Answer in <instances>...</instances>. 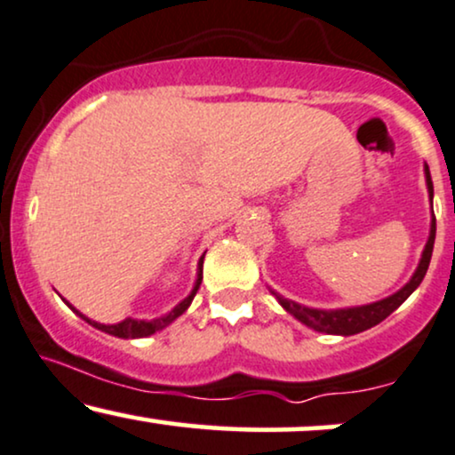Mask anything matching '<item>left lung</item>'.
Instances as JSON below:
<instances>
[{"label":"left lung","mask_w":455,"mask_h":455,"mask_svg":"<svg viewBox=\"0 0 455 455\" xmlns=\"http://www.w3.org/2000/svg\"><path fill=\"white\" fill-rule=\"evenodd\" d=\"M426 182H428V193L432 199V178H430V169L426 165ZM435 235H436V218H432L430 224V237L428 243H426L424 254H421L419 267L418 271L413 273L411 282L407 286L398 290L396 294L387 297L384 300H377V303L371 305H363V307H349V309H335V311H324V309H311V307H303V305L294 303V300H288L275 294L277 300L282 303V307L290 311L299 322L307 324L315 331L326 332V335H355V332H363L366 328L379 324L381 320H386L392 311H396L401 305L411 297V292L419 286L421 280H424L426 271H428L430 259H432V248H435Z\"/></svg>","instance_id":"8db88e82"}]
</instances>
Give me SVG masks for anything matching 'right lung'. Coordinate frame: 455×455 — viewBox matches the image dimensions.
I'll use <instances>...</instances> for the list:
<instances>
[{"instance_id": "add662e5", "label": "right lung", "mask_w": 455, "mask_h": 455, "mask_svg": "<svg viewBox=\"0 0 455 455\" xmlns=\"http://www.w3.org/2000/svg\"><path fill=\"white\" fill-rule=\"evenodd\" d=\"M201 280H204V260L199 262V275H196V283H195L193 292H190L188 297H186V299L182 300V303L178 305V307L169 311L167 315H163V317H156V320H150V322H146V320H131V317H127V320L118 322V324H100V322H92V320H89V317H84V315H82L80 311H76L74 307H71V305H69V307L74 309L76 314H78V315L82 317V320H86V322H89L91 326H95V328H100V331L108 332V335L120 337V339H140V337L155 335L156 331H161V328H165V326L172 324V322L175 320V317H178V315H182L184 311L188 309V305L193 303V299H195L196 290H199V286H201Z\"/></svg>"}]
</instances>
